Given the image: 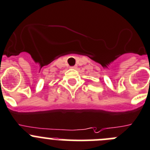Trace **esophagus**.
<instances>
[{
	"mask_svg": "<svg viewBox=\"0 0 150 150\" xmlns=\"http://www.w3.org/2000/svg\"><path fill=\"white\" fill-rule=\"evenodd\" d=\"M71 68H72V69H75V68H76V66H73V67H71Z\"/></svg>",
	"mask_w": 150,
	"mask_h": 150,
	"instance_id": "1",
	"label": "esophagus"
}]
</instances>
